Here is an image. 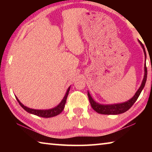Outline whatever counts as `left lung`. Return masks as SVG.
I'll use <instances>...</instances> for the list:
<instances>
[{"instance_id":"8db88e82","label":"left lung","mask_w":152,"mask_h":152,"mask_svg":"<svg viewBox=\"0 0 152 152\" xmlns=\"http://www.w3.org/2000/svg\"><path fill=\"white\" fill-rule=\"evenodd\" d=\"M139 43H140L141 48H143L144 55H145V58L146 61V52L144 48V46L143 43H141L140 40H138ZM147 68H146V64H144V76L143 79L141 82V84L140 88L135 92L134 96H133L132 99L129 100V101L121 102V103H117V104H100L99 102H96L94 100L92 99L91 95L90 94L89 92L88 91V96L89 99L90 103H91V107H92L95 111L97 112L100 114H103V115H119L127 111L131 107L133 106V104L135 103V101H137L139 96H140L141 91L143 89L144 86H145L146 80H147Z\"/></svg>"}]
</instances>
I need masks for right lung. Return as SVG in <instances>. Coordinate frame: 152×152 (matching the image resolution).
Wrapping results in <instances>:
<instances>
[{"instance_id":"obj_1","label":"right lung","mask_w":152,"mask_h":152,"mask_svg":"<svg viewBox=\"0 0 152 152\" xmlns=\"http://www.w3.org/2000/svg\"><path fill=\"white\" fill-rule=\"evenodd\" d=\"M70 89V86H69V88H68V90H67L65 96H64V97L63 98V99L61 100V101L60 102V104H58L57 106L52 108V109H50L40 110V109H31V108L27 107L23 104L21 102H20L19 100L18 99V98L17 96H15V97H16L17 101L19 102V104L22 107L23 109H25L27 112L31 113V114L37 115V116H39V117H44V118H50V117H55V116H56V115H59L60 113L62 112V110H64V107H65L67 97H68V95L69 94Z\"/></svg>"}]
</instances>
